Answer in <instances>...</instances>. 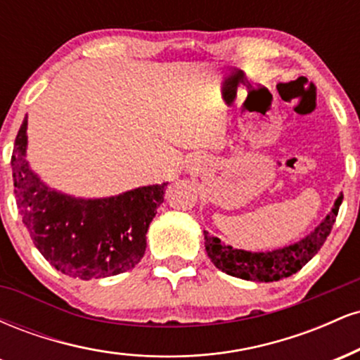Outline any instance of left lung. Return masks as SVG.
Here are the masks:
<instances>
[{
	"label": "left lung",
	"mask_w": 360,
	"mask_h": 360,
	"mask_svg": "<svg viewBox=\"0 0 360 360\" xmlns=\"http://www.w3.org/2000/svg\"><path fill=\"white\" fill-rule=\"evenodd\" d=\"M342 198L344 194L340 193L323 220L298 242L279 247V249L252 252L235 249L230 243L221 242L220 238L213 237L205 230L206 254L217 269L226 272L233 278L255 281V283H272V281L289 278L298 272L304 264L309 262L313 255L321 249L326 237L332 232L338 208L342 205Z\"/></svg>",
	"instance_id": "left-lung-1"
}]
</instances>
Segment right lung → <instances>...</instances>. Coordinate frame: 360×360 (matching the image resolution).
<instances>
[{
    "label": "right lung",
    "instance_id": "obj_1",
    "mask_svg": "<svg viewBox=\"0 0 360 360\" xmlns=\"http://www.w3.org/2000/svg\"><path fill=\"white\" fill-rule=\"evenodd\" d=\"M27 127L25 117L15 139L11 169L18 212L40 254L62 274L82 281L117 276L137 266L167 183L105 198L62 193L30 167Z\"/></svg>",
    "mask_w": 360,
    "mask_h": 360
}]
</instances>
